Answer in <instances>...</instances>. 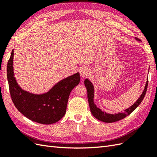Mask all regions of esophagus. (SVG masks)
Listing matches in <instances>:
<instances>
[{
	"instance_id": "esophagus-1",
	"label": "esophagus",
	"mask_w": 157,
	"mask_h": 157,
	"mask_svg": "<svg viewBox=\"0 0 157 157\" xmlns=\"http://www.w3.org/2000/svg\"><path fill=\"white\" fill-rule=\"evenodd\" d=\"M79 74H80V76L82 77V78H86V77L89 75L90 71L87 68L84 67L80 69V71H79Z\"/></svg>"
}]
</instances>
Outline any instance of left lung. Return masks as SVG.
Wrapping results in <instances>:
<instances>
[{
	"instance_id": "obj_1",
	"label": "left lung",
	"mask_w": 157,
	"mask_h": 157,
	"mask_svg": "<svg viewBox=\"0 0 157 157\" xmlns=\"http://www.w3.org/2000/svg\"><path fill=\"white\" fill-rule=\"evenodd\" d=\"M135 38L137 41H141L139 38ZM84 84L86 89H87L88 103H89L90 109L92 115L94 116L96 119H97L101 121L105 122V123H113V122L119 121V120L125 118V117L129 115V114H131V113L134 111L140 105L142 100L144 98V96L146 92V90H147L148 80L146 81L144 89V90H143L142 94L138 98L137 101H136L134 104H133L131 106H129V108L124 110V113H115V114H110V113L104 112L102 111L101 109L97 107V106L94 104V85L92 84V83L90 81L88 78H86L85 79Z\"/></svg>"
}]
</instances>
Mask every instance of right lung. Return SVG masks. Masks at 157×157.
I'll use <instances>...</instances> for the list:
<instances>
[{
    "label": "right lung",
    "instance_id": "right-lung-1",
    "mask_svg": "<svg viewBox=\"0 0 157 157\" xmlns=\"http://www.w3.org/2000/svg\"><path fill=\"white\" fill-rule=\"evenodd\" d=\"M13 57L14 49L7 63L6 74L10 94L15 107L33 121L46 125L59 121L66 113L70 92L80 82L79 73L61 79L48 92L34 94L18 84L13 69Z\"/></svg>",
    "mask_w": 157,
    "mask_h": 157
}]
</instances>
